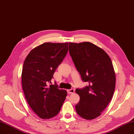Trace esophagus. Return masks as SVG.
<instances>
[{"mask_svg": "<svg viewBox=\"0 0 134 134\" xmlns=\"http://www.w3.org/2000/svg\"><path fill=\"white\" fill-rule=\"evenodd\" d=\"M74 89H69V90H67V91L68 93H69V94H72V93L74 92Z\"/></svg>", "mask_w": 134, "mask_h": 134, "instance_id": "esophagus-1", "label": "esophagus"}]
</instances>
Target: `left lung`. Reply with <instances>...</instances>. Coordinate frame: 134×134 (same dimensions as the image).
<instances>
[{"instance_id":"1","label":"left lung","mask_w":134,"mask_h":134,"mask_svg":"<svg viewBox=\"0 0 134 134\" xmlns=\"http://www.w3.org/2000/svg\"><path fill=\"white\" fill-rule=\"evenodd\" d=\"M68 45L81 80L88 84L75 90L80 96L75 110L85 119H95L106 108L114 94L115 74L112 61L103 49L90 42Z\"/></svg>"}]
</instances>
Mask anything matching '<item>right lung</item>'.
Listing matches in <instances>:
<instances>
[{"label":"right lung","mask_w":134,"mask_h":134,"mask_svg":"<svg viewBox=\"0 0 134 134\" xmlns=\"http://www.w3.org/2000/svg\"><path fill=\"white\" fill-rule=\"evenodd\" d=\"M68 50L67 43H45L31 50L24 61L23 90L29 105L42 119L56 116L66 99V90L59 89L57 84H48Z\"/></svg>","instance_id":"obj_1"}]
</instances>
